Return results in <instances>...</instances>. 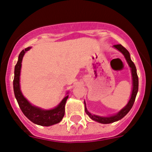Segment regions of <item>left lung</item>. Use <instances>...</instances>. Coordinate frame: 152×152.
I'll return each mask as SVG.
<instances>
[{"label":"left lung","instance_id":"8db88e82","mask_svg":"<svg viewBox=\"0 0 152 152\" xmlns=\"http://www.w3.org/2000/svg\"><path fill=\"white\" fill-rule=\"evenodd\" d=\"M116 49L118 50L119 51H120L121 53L124 55V58L126 60V62H127L128 65L131 68L132 71V84H133V88H132V95L131 98H130L129 102L127 103V104L124 107L122 110H121L117 115L111 116V117H100V116L94 115H92V114L90 113L88 111H87L86 105H85V112L89 117H90L92 120L96 121V122H98L99 123H102V124H110V123L117 122V121L119 120V119H122L123 117L125 116L126 114L128 113L130 111L134 103L135 99H136V96L137 92H138V88H139V79L138 76H137V69L136 67H135V65L134 64V62L132 61L131 58H130V55L129 53L128 52L127 50L125 48H124L122 45H114Z\"/></svg>","mask_w":152,"mask_h":152}]
</instances>
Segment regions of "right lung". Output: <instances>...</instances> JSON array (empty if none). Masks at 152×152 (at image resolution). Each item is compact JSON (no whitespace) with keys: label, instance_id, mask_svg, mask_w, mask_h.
<instances>
[{"label":"right lung","instance_id":"add662e5","mask_svg":"<svg viewBox=\"0 0 152 152\" xmlns=\"http://www.w3.org/2000/svg\"><path fill=\"white\" fill-rule=\"evenodd\" d=\"M30 48H31L28 47L20 52L18 56V60L15 66L13 80L14 94H15V97L17 99L21 111L27 118L37 125L45 126H51L59 123L63 118L65 115V103L69 95L64 97L61 102L56 107L49 110H42L35 106H33L24 97L20 87V75L21 65H22L21 62H22L25 53H26V51L29 50Z\"/></svg>","mask_w":152,"mask_h":152}]
</instances>
